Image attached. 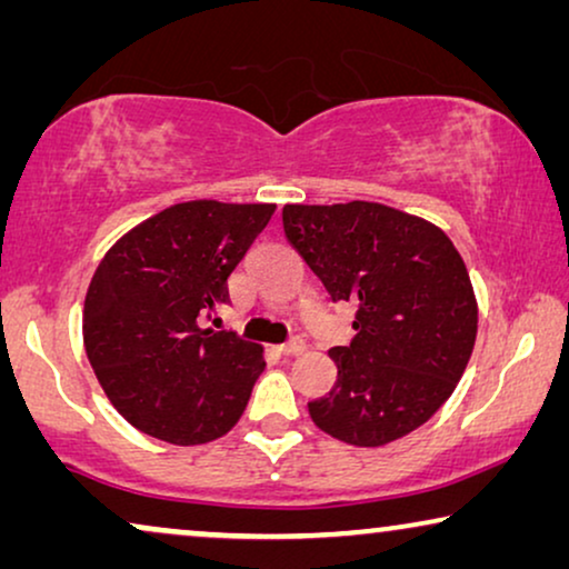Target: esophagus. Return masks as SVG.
Masks as SVG:
<instances>
[{"instance_id": "34e87169", "label": "esophagus", "mask_w": 569, "mask_h": 569, "mask_svg": "<svg viewBox=\"0 0 569 569\" xmlns=\"http://www.w3.org/2000/svg\"><path fill=\"white\" fill-rule=\"evenodd\" d=\"M279 352L287 355V357L302 355V352H306V341H302V339H292V341H287V345L279 347Z\"/></svg>"}]
</instances>
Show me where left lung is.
Returning a JSON list of instances; mask_svg holds the SVG:
<instances>
[{
	"label": "left lung",
	"instance_id": "1",
	"mask_svg": "<svg viewBox=\"0 0 569 569\" xmlns=\"http://www.w3.org/2000/svg\"><path fill=\"white\" fill-rule=\"evenodd\" d=\"M284 236L333 300L355 302V339L329 349L337 386L310 419L347 446L380 448L422 427L456 391L479 306L453 240L378 201L284 204Z\"/></svg>",
	"mask_w": 569,
	"mask_h": 569
}]
</instances>
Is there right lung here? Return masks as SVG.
Wrapping results in <instances>:
<instances>
[{"label": "right lung", "mask_w": 569, "mask_h": 569, "mask_svg": "<svg viewBox=\"0 0 569 569\" xmlns=\"http://www.w3.org/2000/svg\"><path fill=\"white\" fill-rule=\"evenodd\" d=\"M277 204L181 201L108 248L90 279L82 341L108 401L131 427L201 446L238 425L263 347L201 326Z\"/></svg>", "instance_id": "1"}]
</instances>
